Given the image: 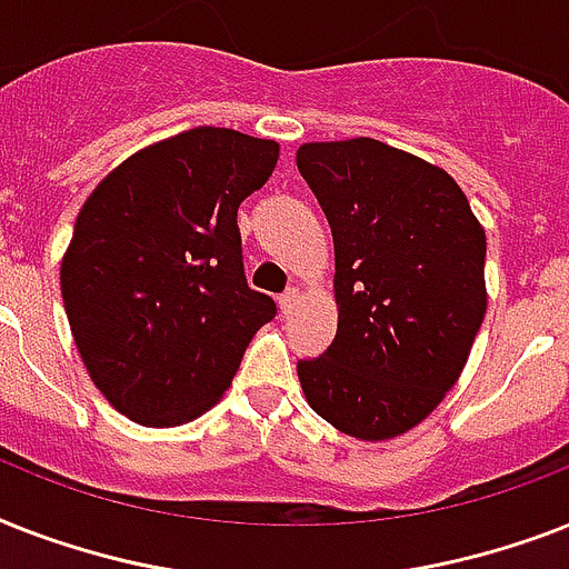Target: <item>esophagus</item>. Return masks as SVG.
<instances>
[{
  "label": "esophagus",
  "mask_w": 569,
  "mask_h": 569,
  "mask_svg": "<svg viewBox=\"0 0 569 569\" xmlns=\"http://www.w3.org/2000/svg\"><path fill=\"white\" fill-rule=\"evenodd\" d=\"M297 302H299V290H297V288H288V290H284V293H281V297H279L281 313H290V311H293V306H297Z\"/></svg>",
  "instance_id": "esophagus-1"
}]
</instances>
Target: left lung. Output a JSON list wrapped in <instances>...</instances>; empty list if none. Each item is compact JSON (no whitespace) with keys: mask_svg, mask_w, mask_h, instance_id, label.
<instances>
[{"mask_svg":"<svg viewBox=\"0 0 569 569\" xmlns=\"http://www.w3.org/2000/svg\"><path fill=\"white\" fill-rule=\"evenodd\" d=\"M297 167L335 238L338 335L297 363L308 406L349 438L422 422L485 320V229L435 163L372 138L306 143Z\"/></svg>","mask_w":569,"mask_h":569,"instance_id":"1","label":"left lung"}]
</instances>
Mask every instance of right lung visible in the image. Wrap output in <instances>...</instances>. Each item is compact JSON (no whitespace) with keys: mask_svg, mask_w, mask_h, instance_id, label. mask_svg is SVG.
Segmentation results:
<instances>
[{"mask_svg":"<svg viewBox=\"0 0 569 569\" xmlns=\"http://www.w3.org/2000/svg\"><path fill=\"white\" fill-rule=\"evenodd\" d=\"M276 161V140L199 126L134 152L79 211L63 308L93 385L134 422L197 420L276 317L247 284L238 229Z\"/></svg>","mask_w":569,"mask_h":569,"instance_id":"right-lung-1","label":"right lung"}]
</instances>
